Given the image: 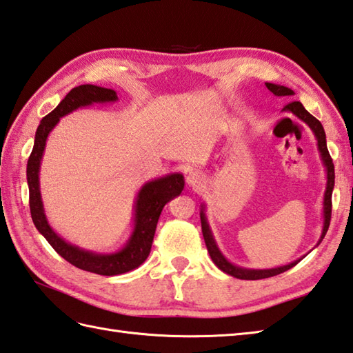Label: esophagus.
Here are the masks:
<instances>
[{"mask_svg": "<svg viewBox=\"0 0 353 353\" xmlns=\"http://www.w3.org/2000/svg\"><path fill=\"white\" fill-rule=\"evenodd\" d=\"M205 182L203 179V174L199 171H191L188 176H186V183H188L190 186H192V188H200L201 183Z\"/></svg>", "mask_w": 353, "mask_h": 353, "instance_id": "1", "label": "esophagus"}]
</instances>
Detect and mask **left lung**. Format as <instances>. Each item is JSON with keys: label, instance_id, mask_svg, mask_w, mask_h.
<instances>
[{"label": "left lung", "instance_id": "8db88e82", "mask_svg": "<svg viewBox=\"0 0 353 353\" xmlns=\"http://www.w3.org/2000/svg\"><path fill=\"white\" fill-rule=\"evenodd\" d=\"M267 89L270 92H273L276 97H285V95H294V91L287 86H281V85H274V83H265ZM285 112H291L292 115H296L301 121H303L306 125L312 130L314 137L317 139V148L321 157V162H323L325 168H326V190H325V197H323V229H321V235L317 245L321 243V239L325 238L326 232L329 229V223H331V211H332V191H334V183H335V171H334V163L331 159V154L327 152V145H326V133L323 125L319 121L316 117H312L308 110L303 108V104L301 101H291L290 104L283 108ZM205 205H201L200 209V220H201V232H203V238L208 247L209 256L214 261V264L219 267L221 272L226 274H230L236 277V279H245V281H256V279H265V277H272L276 274H281L287 270L292 268L296 264L302 261L296 259L290 262L287 265H281V267H274V268H244L232 264L230 261L226 259V256L221 253L219 249V245L215 243V238L212 235V230L209 228V223L205 214Z\"/></svg>", "mask_w": 353, "mask_h": 353}]
</instances>
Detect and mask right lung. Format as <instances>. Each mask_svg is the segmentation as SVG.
<instances>
[{
  "instance_id": "add662e5",
  "label": "right lung",
  "mask_w": 353,
  "mask_h": 353,
  "mask_svg": "<svg viewBox=\"0 0 353 353\" xmlns=\"http://www.w3.org/2000/svg\"><path fill=\"white\" fill-rule=\"evenodd\" d=\"M118 95L114 89L80 85L71 89L65 99L57 104V108L41 119L34 134V145L27 162V183L30 192V212L32 220L39 234L43 235L50 245L70 264L76 265L85 272L97 273L101 276H117L138 268L147 259L152 250V243L163 206L170 200L177 197L183 191L185 181L181 172H172L154 181H150L141 186L133 206V229L127 243L110 253H99L85 250L74 245L56 234L50 226L45 215L43 201L41 196L39 170L50 132L54 129L61 118L71 114L80 108L91 106L94 103H115Z\"/></svg>"
}]
</instances>
